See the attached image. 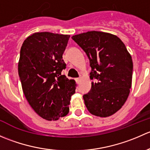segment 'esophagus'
<instances>
[{
    "label": "esophagus",
    "instance_id": "1",
    "mask_svg": "<svg viewBox=\"0 0 150 150\" xmlns=\"http://www.w3.org/2000/svg\"><path fill=\"white\" fill-rule=\"evenodd\" d=\"M75 81H76V82H77V83H79L80 82H81V78H76V79H75Z\"/></svg>",
    "mask_w": 150,
    "mask_h": 150
}]
</instances>
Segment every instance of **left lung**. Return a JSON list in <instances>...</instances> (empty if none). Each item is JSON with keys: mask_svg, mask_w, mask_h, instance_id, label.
<instances>
[{"mask_svg": "<svg viewBox=\"0 0 150 150\" xmlns=\"http://www.w3.org/2000/svg\"><path fill=\"white\" fill-rule=\"evenodd\" d=\"M87 54L91 72V90L83 99L89 112L106 117L117 112L126 102L132 83L133 61L117 35L88 31L72 37Z\"/></svg>", "mask_w": 150, "mask_h": 150, "instance_id": "8db88e82", "label": "left lung"}]
</instances>
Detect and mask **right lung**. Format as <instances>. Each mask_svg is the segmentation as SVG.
<instances>
[{
  "label": "right lung",
  "mask_w": 150,
  "mask_h": 150,
  "mask_svg": "<svg viewBox=\"0 0 150 150\" xmlns=\"http://www.w3.org/2000/svg\"><path fill=\"white\" fill-rule=\"evenodd\" d=\"M69 38V35L35 33L21 47L18 72L24 94L34 111L48 121L68 114L75 93V81L62 75Z\"/></svg>",
  "instance_id": "obj_1"
}]
</instances>
